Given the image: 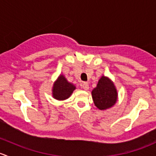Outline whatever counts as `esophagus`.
Instances as JSON below:
<instances>
[{"instance_id": "1", "label": "esophagus", "mask_w": 156, "mask_h": 156, "mask_svg": "<svg viewBox=\"0 0 156 156\" xmlns=\"http://www.w3.org/2000/svg\"><path fill=\"white\" fill-rule=\"evenodd\" d=\"M82 87L83 89L85 90H87L89 89V85H88L87 83H84V84H82Z\"/></svg>"}]
</instances>
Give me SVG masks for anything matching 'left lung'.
<instances>
[{
  "label": "left lung",
  "instance_id": "8db88e82",
  "mask_svg": "<svg viewBox=\"0 0 156 156\" xmlns=\"http://www.w3.org/2000/svg\"><path fill=\"white\" fill-rule=\"evenodd\" d=\"M92 98L95 106L100 110H106L115 104L118 93L115 86L107 77L102 76L97 87L92 90Z\"/></svg>",
  "mask_w": 156,
  "mask_h": 156
}]
</instances>
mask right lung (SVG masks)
Here are the masks:
<instances>
[{
	"label": "right lung",
	"instance_id": "right-lung-1",
	"mask_svg": "<svg viewBox=\"0 0 156 156\" xmlns=\"http://www.w3.org/2000/svg\"><path fill=\"white\" fill-rule=\"evenodd\" d=\"M75 88V86L72 83L69 82L64 75H60L53 84L52 94L53 98L56 100H66L72 95Z\"/></svg>",
	"mask_w": 156,
	"mask_h": 156
}]
</instances>
